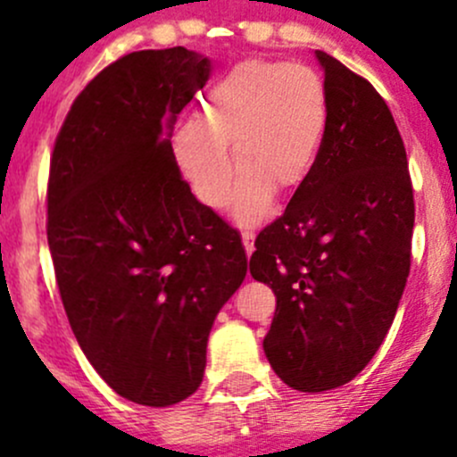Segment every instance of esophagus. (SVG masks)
<instances>
[{
  "mask_svg": "<svg viewBox=\"0 0 457 457\" xmlns=\"http://www.w3.org/2000/svg\"><path fill=\"white\" fill-rule=\"evenodd\" d=\"M241 238H243V245H245L247 256H252V252H254V232H250V229H243Z\"/></svg>",
  "mask_w": 457,
  "mask_h": 457,
  "instance_id": "34e87169",
  "label": "esophagus"
}]
</instances>
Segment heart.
Returning <instances> with one entry per match:
<instances>
[{"mask_svg":"<svg viewBox=\"0 0 457 457\" xmlns=\"http://www.w3.org/2000/svg\"><path fill=\"white\" fill-rule=\"evenodd\" d=\"M327 119V87L314 68L243 59L207 87L199 119L177 128L172 154L192 195L212 210L232 199L234 160L241 168L234 216L252 225L267 214L274 190L292 195L310 179Z\"/></svg>","mask_w":457,"mask_h":457,"instance_id":"1","label":"heart"}]
</instances>
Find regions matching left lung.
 <instances>
[{
  "label": "left lung",
  "instance_id": "left-lung-1",
  "mask_svg": "<svg viewBox=\"0 0 457 457\" xmlns=\"http://www.w3.org/2000/svg\"><path fill=\"white\" fill-rule=\"evenodd\" d=\"M329 119L310 179L256 238L250 274L276 294L262 349L292 389L353 380L385 340L411 265L413 190L391 110L316 50Z\"/></svg>",
  "mask_w": 457,
  "mask_h": 457
}]
</instances>
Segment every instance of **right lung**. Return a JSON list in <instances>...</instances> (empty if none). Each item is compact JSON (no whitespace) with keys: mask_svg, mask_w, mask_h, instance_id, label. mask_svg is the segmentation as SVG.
<instances>
[{"mask_svg":"<svg viewBox=\"0 0 457 457\" xmlns=\"http://www.w3.org/2000/svg\"><path fill=\"white\" fill-rule=\"evenodd\" d=\"M207 79L210 59L183 46L117 59L77 96L50 159L48 247L72 334L145 407L199 389L214 318L247 274L241 237L196 201L170 143Z\"/></svg>","mask_w":457,"mask_h":457,"instance_id":"1","label":"right lung"}]
</instances>
